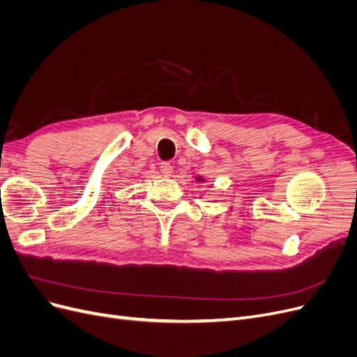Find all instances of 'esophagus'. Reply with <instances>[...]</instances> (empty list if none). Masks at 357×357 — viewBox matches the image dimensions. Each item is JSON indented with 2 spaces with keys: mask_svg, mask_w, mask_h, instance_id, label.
<instances>
[{
  "mask_svg": "<svg viewBox=\"0 0 357 357\" xmlns=\"http://www.w3.org/2000/svg\"><path fill=\"white\" fill-rule=\"evenodd\" d=\"M159 168H160L162 176H171V172H172V165L169 164V162H162Z\"/></svg>",
  "mask_w": 357,
  "mask_h": 357,
  "instance_id": "1",
  "label": "esophagus"
}]
</instances>
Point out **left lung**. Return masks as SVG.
I'll use <instances>...</instances> for the list:
<instances>
[{
    "instance_id": "obj_1",
    "label": "left lung",
    "mask_w": 357,
    "mask_h": 357,
    "mask_svg": "<svg viewBox=\"0 0 357 357\" xmlns=\"http://www.w3.org/2000/svg\"><path fill=\"white\" fill-rule=\"evenodd\" d=\"M197 180H198V181H204V178H201V177H198Z\"/></svg>"
}]
</instances>
